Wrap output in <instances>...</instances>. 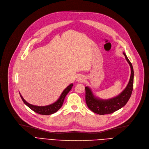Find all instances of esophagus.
<instances>
[{"label":"esophagus","mask_w":149,"mask_h":149,"mask_svg":"<svg viewBox=\"0 0 149 149\" xmlns=\"http://www.w3.org/2000/svg\"><path fill=\"white\" fill-rule=\"evenodd\" d=\"M77 80L78 82H83L84 81V78L82 76H79L77 77Z\"/></svg>","instance_id":"34e87169"}]
</instances>
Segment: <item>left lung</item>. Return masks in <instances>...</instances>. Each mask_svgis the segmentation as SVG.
<instances>
[{
    "label": "left lung",
    "instance_id": "1",
    "mask_svg": "<svg viewBox=\"0 0 149 149\" xmlns=\"http://www.w3.org/2000/svg\"><path fill=\"white\" fill-rule=\"evenodd\" d=\"M123 54L130 67L131 74L126 88L119 95L110 99H100L95 97L88 86H85V101L87 106L91 111L99 115L111 113L123 108L132 94L134 86V69L125 52H123Z\"/></svg>",
    "mask_w": 149,
    "mask_h": 149
}]
</instances>
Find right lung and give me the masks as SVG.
Instances as JSON below:
<instances>
[{
    "instance_id": "obj_1",
    "label": "right lung",
    "mask_w": 149,
    "mask_h": 149,
    "mask_svg": "<svg viewBox=\"0 0 149 149\" xmlns=\"http://www.w3.org/2000/svg\"><path fill=\"white\" fill-rule=\"evenodd\" d=\"M73 86V84H71L70 85H68L67 88L63 91L62 94H61V95H60V97L58 99V100H57L55 103H52L51 104H49V105H47V106L40 107V106L33 105V104H31L26 102L23 99V97H22L20 94V97H21L23 102H24V103L26 104V106H28L31 109H32L34 112H36L38 113H39V114H41V115H50V114H52V113L57 112L61 108V107L63 106V104L65 96L68 93V92L71 90Z\"/></svg>"
}]
</instances>
